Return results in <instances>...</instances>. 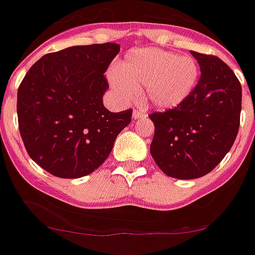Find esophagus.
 <instances>
[{
    "mask_svg": "<svg viewBox=\"0 0 255 255\" xmlns=\"http://www.w3.org/2000/svg\"><path fill=\"white\" fill-rule=\"evenodd\" d=\"M143 117H145V113L143 112V111H140V110L133 111V118H135V120H139V118H143Z\"/></svg>",
    "mask_w": 255,
    "mask_h": 255,
    "instance_id": "esophagus-1",
    "label": "esophagus"
}]
</instances>
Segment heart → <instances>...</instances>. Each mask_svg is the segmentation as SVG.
<instances>
[{
    "label": "heart",
    "mask_w": 255,
    "mask_h": 255,
    "mask_svg": "<svg viewBox=\"0 0 255 255\" xmlns=\"http://www.w3.org/2000/svg\"><path fill=\"white\" fill-rule=\"evenodd\" d=\"M198 78L192 57L177 56L158 48L129 52L110 73V81L122 97H134L144 87V98L160 110L177 107L189 96Z\"/></svg>",
    "instance_id": "obj_1"
}]
</instances>
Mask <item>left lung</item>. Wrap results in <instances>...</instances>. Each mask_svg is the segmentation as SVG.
<instances>
[{"label":"left lung","instance_id":"1","mask_svg":"<svg viewBox=\"0 0 255 255\" xmlns=\"http://www.w3.org/2000/svg\"><path fill=\"white\" fill-rule=\"evenodd\" d=\"M201 67L196 87L177 107L153 112L150 154L163 173L178 179L203 177L222 162L239 130L242 86L227 63L192 51Z\"/></svg>","mask_w":255,"mask_h":255}]
</instances>
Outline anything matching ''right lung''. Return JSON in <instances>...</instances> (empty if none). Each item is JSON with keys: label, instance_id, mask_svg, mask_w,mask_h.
<instances>
[{"label": "right lung", "instance_id": "1", "mask_svg": "<svg viewBox=\"0 0 255 255\" xmlns=\"http://www.w3.org/2000/svg\"><path fill=\"white\" fill-rule=\"evenodd\" d=\"M120 53L107 42L44 54L17 92V117L29 157L51 174L80 178L110 155L133 111L113 113L103 106L110 85L105 72Z\"/></svg>", "mask_w": 255, "mask_h": 255}]
</instances>
